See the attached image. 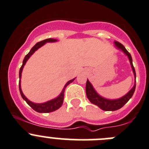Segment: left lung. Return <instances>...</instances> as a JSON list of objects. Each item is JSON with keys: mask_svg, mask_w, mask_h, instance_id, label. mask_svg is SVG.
I'll list each match as a JSON object with an SVG mask.
<instances>
[{"mask_svg": "<svg viewBox=\"0 0 149 149\" xmlns=\"http://www.w3.org/2000/svg\"><path fill=\"white\" fill-rule=\"evenodd\" d=\"M114 44L117 49L122 50L128 57L134 75V77L136 79V72H135V69L133 66L132 58H131V54L128 53V50L125 49V47L122 44H120V42L114 41ZM135 88H136V84H134V87L130 90L129 92L125 96H123V97L117 99V100H108V99L102 97L100 94H98L97 92L93 88V85L91 84V82L88 79L86 82V95L87 97L88 98V100H90L91 103H93V104L97 105L98 107H100L103 111H116V110L120 109L122 107L124 106V104H126L128 100L132 97L134 93Z\"/></svg>", "mask_w": 149, "mask_h": 149, "instance_id": "left-lung-1", "label": "left lung"}]
</instances>
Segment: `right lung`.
Masks as SVG:
<instances>
[{
    "mask_svg": "<svg viewBox=\"0 0 149 149\" xmlns=\"http://www.w3.org/2000/svg\"><path fill=\"white\" fill-rule=\"evenodd\" d=\"M55 41H57V40L53 39V38H47V39H45V40H44V41H40V42L37 43V44H36V45H35V46L33 47L31 49H30L29 53H28V54L24 57V61H23L22 66L21 67V68H20V70H19L20 93H21V96H22L23 99H24V100L26 101V102L29 104V106L31 107V108H33L34 111H37V112H38V113H49V112H53V111L58 109V108H59L63 104V101H64V93H65V88H66V87L68 86V84H70L71 82H73V80L75 79H73L70 80L69 81H68V82L66 83V84H65V87H64V88H63L62 91H61V93H60L59 96H57V97L55 98V99H53V100H49V101H48V102H46L39 103V104H38V103H34V102H33L29 101L27 98H26V96L24 95V93H23L22 91H21V73H22L23 68H24V67L26 62L27 61V60L29 59V57H30V56H31L32 55H33V53H34L35 52H36V50L38 49V48H40L41 47H42L43 45H45L46 43L55 42Z\"/></svg>",
    "mask_w": 149,
    "mask_h": 149,
    "instance_id": "add662e5",
    "label": "right lung"
}]
</instances>
